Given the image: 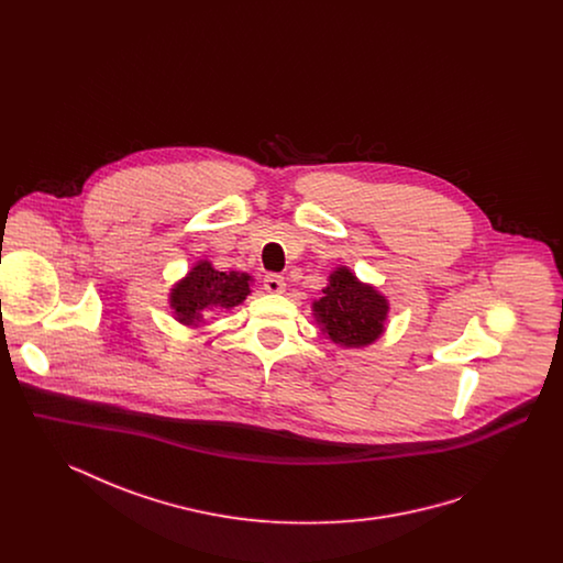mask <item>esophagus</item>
I'll use <instances>...</instances> for the list:
<instances>
[{"label":"esophagus","instance_id":"obj_1","mask_svg":"<svg viewBox=\"0 0 563 563\" xmlns=\"http://www.w3.org/2000/svg\"><path fill=\"white\" fill-rule=\"evenodd\" d=\"M285 287H287V283H285V278L278 276V274H268V276L264 278V289H266L268 294H283Z\"/></svg>","mask_w":563,"mask_h":563}]
</instances>
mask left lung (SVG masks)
<instances>
[{
    "mask_svg": "<svg viewBox=\"0 0 563 563\" xmlns=\"http://www.w3.org/2000/svg\"><path fill=\"white\" fill-rule=\"evenodd\" d=\"M390 301L372 283H363L349 266H338L327 276L321 297L312 301V317L322 335L340 349H365L384 331Z\"/></svg>",
    "mask_w": 563,
    "mask_h": 563,
    "instance_id": "8db88e82",
    "label": "left lung"
}]
</instances>
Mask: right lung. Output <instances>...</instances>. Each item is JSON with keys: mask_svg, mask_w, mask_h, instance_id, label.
<instances>
[{"mask_svg": "<svg viewBox=\"0 0 563 563\" xmlns=\"http://www.w3.org/2000/svg\"><path fill=\"white\" fill-rule=\"evenodd\" d=\"M253 276L241 269L219 272L207 257H200L184 278L168 289L170 317L189 329L209 322L211 312H228L251 295Z\"/></svg>", "mask_w": 563, "mask_h": 563, "instance_id": "obj_1", "label": "right lung"}]
</instances>
